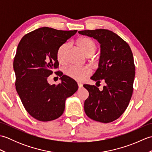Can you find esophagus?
<instances>
[{
    "label": "esophagus",
    "instance_id": "1",
    "mask_svg": "<svg viewBox=\"0 0 152 152\" xmlns=\"http://www.w3.org/2000/svg\"><path fill=\"white\" fill-rule=\"evenodd\" d=\"M78 87H79V88H82V83H78Z\"/></svg>",
    "mask_w": 152,
    "mask_h": 152
}]
</instances>
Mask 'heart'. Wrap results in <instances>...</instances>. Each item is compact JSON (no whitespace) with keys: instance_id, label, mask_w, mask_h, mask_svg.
<instances>
[{"instance_id":"heart-1","label":"heart","mask_w":152,"mask_h":152,"mask_svg":"<svg viewBox=\"0 0 152 152\" xmlns=\"http://www.w3.org/2000/svg\"><path fill=\"white\" fill-rule=\"evenodd\" d=\"M77 45L86 56H91L96 50V44L94 41L88 38H81L77 41ZM69 44L64 43L61 45L57 51V58L60 63L66 61V55L69 51ZM64 72L67 76L76 81L82 82L90 74V70L85 67H77L71 66L66 68Z\"/></svg>"}]
</instances>
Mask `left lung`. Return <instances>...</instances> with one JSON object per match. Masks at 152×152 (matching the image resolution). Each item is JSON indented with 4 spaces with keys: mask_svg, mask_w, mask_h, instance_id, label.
<instances>
[{
    "mask_svg": "<svg viewBox=\"0 0 152 152\" xmlns=\"http://www.w3.org/2000/svg\"><path fill=\"white\" fill-rule=\"evenodd\" d=\"M78 33L95 38L101 44L98 69L91 79L106 83L100 91L95 86L83 85L89 92L84 102L86 115L93 120L110 123L119 118L127 108L133 91L135 66L129 44L107 29L85 30Z\"/></svg>",
    "mask_w": 152,
    "mask_h": 152,
    "instance_id": "8db88e82",
    "label": "left lung"
}]
</instances>
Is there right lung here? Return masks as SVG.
<instances>
[{
  "instance_id": "obj_1",
  "label": "right lung",
  "mask_w": 152,
  "mask_h": 152,
  "mask_svg": "<svg viewBox=\"0 0 152 152\" xmlns=\"http://www.w3.org/2000/svg\"><path fill=\"white\" fill-rule=\"evenodd\" d=\"M77 30L61 31L41 27L25 34L19 42L14 60L15 88L25 110L41 121L62 115L66 99L78 89L77 83L63 75L57 86L48 82L57 69V51Z\"/></svg>"
}]
</instances>
